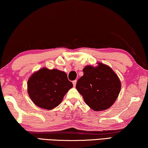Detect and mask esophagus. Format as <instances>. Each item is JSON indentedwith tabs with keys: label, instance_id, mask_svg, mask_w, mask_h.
Masks as SVG:
<instances>
[{
	"label": "esophagus",
	"instance_id": "1",
	"mask_svg": "<svg viewBox=\"0 0 148 148\" xmlns=\"http://www.w3.org/2000/svg\"><path fill=\"white\" fill-rule=\"evenodd\" d=\"M76 83H77V80H75V81H73V84L74 86H76Z\"/></svg>",
	"mask_w": 148,
	"mask_h": 148
}]
</instances>
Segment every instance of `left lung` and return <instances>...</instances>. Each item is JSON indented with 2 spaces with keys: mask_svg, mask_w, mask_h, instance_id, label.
Returning a JSON list of instances; mask_svg holds the SVG:
<instances>
[{
  "mask_svg": "<svg viewBox=\"0 0 148 148\" xmlns=\"http://www.w3.org/2000/svg\"><path fill=\"white\" fill-rule=\"evenodd\" d=\"M83 76L79 79L76 88L83 96L85 103L94 111L110 108L120 92L121 82L110 67L99 63L93 67L87 65Z\"/></svg>",
  "mask_w": 148,
  "mask_h": 148,
  "instance_id": "left-lung-1",
  "label": "left lung"
}]
</instances>
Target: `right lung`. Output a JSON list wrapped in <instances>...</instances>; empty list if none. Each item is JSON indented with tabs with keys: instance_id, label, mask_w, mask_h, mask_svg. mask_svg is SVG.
Returning <instances> with one entry per match:
<instances>
[{
	"instance_id": "right-lung-1",
	"label": "right lung",
	"mask_w": 148,
	"mask_h": 148,
	"mask_svg": "<svg viewBox=\"0 0 148 148\" xmlns=\"http://www.w3.org/2000/svg\"><path fill=\"white\" fill-rule=\"evenodd\" d=\"M73 87L64 71L42 68L28 80V94L35 105L52 110L61 103L65 94Z\"/></svg>"
}]
</instances>
